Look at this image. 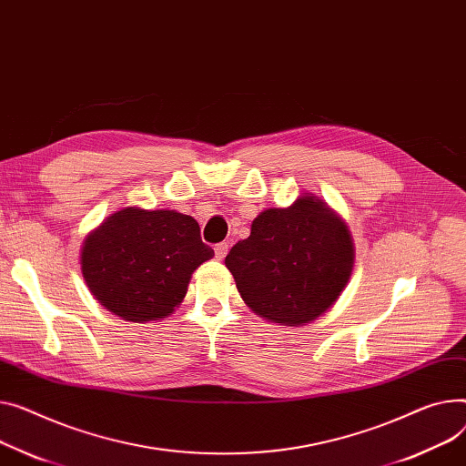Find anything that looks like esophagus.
<instances>
[{
	"mask_svg": "<svg viewBox=\"0 0 466 466\" xmlns=\"http://www.w3.org/2000/svg\"><path fill=\"white\" fill-rule=\"evenodd\" d=\"M227 253H228V243H217L215 245V257L217 258L223 260L227 257Z\"/></svg>",
	"mask_w": 466,
	"mask_h": 466,
	"instance_id": "esophagus-1",
	"label": "esophagus"
}]
</instances>
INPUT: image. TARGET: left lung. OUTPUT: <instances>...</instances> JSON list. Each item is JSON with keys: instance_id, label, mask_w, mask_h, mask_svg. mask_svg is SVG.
Instances as JSON below:
<instances>
[{"instance_id": "obj_1", "label": "left lung", "mask_w": 466, "mask_h": 466, "mask_svg": "<svg viewBox=\"0 0 466 466\" xmlns=\"http://www.w3.org/2000/svg\"><path fill=\"white\" fill-rule=\"evenodd\" d=\"M236 287L266 320L299 326L326 313L347 287L354 245L347 225L315 197L262 211L225 258Z\"/></svg>"}]
</instances>
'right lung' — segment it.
Wrapping results in <instances>:
<instances>
[{
  "mask_svg": "<svg viewBox=\"0 0 466 466\" xmlns=\"http://www.w3.org/2000/svg\"><path fill=\"white\" fill-rule=\"evenodd\" d=\"M211 257L191 215L126 208L86 238L80 262L91 294L108 311L149 322L174 311L193 271Z\"/></svg>",
  "mask_w": 466,
  "mask_h": 466,
  "instance_id": "1",
  "label": "right lung"
}]
</instances>
